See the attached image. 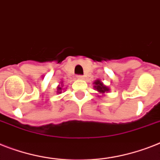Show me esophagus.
<instances>
[{"mask_svg": "<svg viewBox=\"0 0 160 160\" xmlns=\"http://www.w3.org/2000/svg\"><path fill=\"white\" fill-rule=\"evenodd\" d=\"M77 79H78V80H83V79H84V76H77Z\"/></svg>", "mask_w": 160, "mask_h": 160, "instance_id": "1", "label": "esophagus"}]
</instances>
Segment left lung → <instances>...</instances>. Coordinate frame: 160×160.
Instances as JSON below:
<instances>
[{
    "label": "left lung",
    "mask_w": 160,
    "mask_h": 160,
    "mask_svg": "<svg viewBox=\"0 0 160 160\" xmlns=\"http://www.w3.org/2000/svg\"><path fill=\"white\" fill-rule=\"evenodd\" d=\"M93 89L98 91V93L101 95H98V97H102V96L105 95V93H108L110 91V89L107 85H105L99 79L96 80L94 82H93Z\"/></svg>",
    "instance_id": "obj_1"
}]
</instances>
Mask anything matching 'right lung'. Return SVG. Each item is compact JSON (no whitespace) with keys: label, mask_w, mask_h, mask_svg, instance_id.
I'll return each instance as SVG.
<instances>
[{"label":"right lung","mask_w":160,"mask_h":160,"mask_svg":"<svg viewBox=\"0 0 160 160\" xmlns=\"http://www.w3.org/2000/svg\"><path fill=\"white\" fill-rule=\"evenodd\" d=\"M62 83H63V82L60 83V84H59V85H58V88H57V90H58V91H57V93H62V87H63V84H62Z\"/></svg>","instance_id":"add662e5"}]
</instances>
